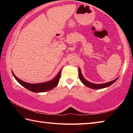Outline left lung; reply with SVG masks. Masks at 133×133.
I'll return each mask as SVG.
<instances>
[{
	"label": "left lung",
	"instance_id": "left-lung-1",
	"mask_svg": "<svg viewBox=\"0 0 133 133\" xmlns=\"http://www.w3.org/2000/svg\"><path fill=\"white\" fill-rule=\"evenodd\" d=\"M78 76H79L80 81L82 82L83 84L85 85L86 87H88L89 88L93 89H104V88H105V87H109L110 85L113 84V83L115 82L118 78L117 77V78H116L115 80L108 83H103V84H95V83H93L89 82V81H87L84 77H83L82 72H81V70L80 67L79 69H78Z\"/></svg>",
	"mask_w": 133,
	"mask_h": 133
}]
</instances>
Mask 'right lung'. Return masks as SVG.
I'll return each mask as SVG.
<instances>
[{"label":"right lung","instance_id":"1","mask_svg":"<svg viewBox=\"0 0 133 133\" xmlns=\"http://www.w3.org/2000/svg\"><path fill=\"white\" fill-rule=\"evenodd\" d=\"M12 72L13 76H14L15 79L17 81V82L19 84H21L22 86L25 87L26 89H28L29 90L35 92V93H41V92H45L50 90H52L54 87H55L58 84V83L59 82L60 78V75H61V70H60V71L58 72L57 76L53 80L43 83L33 84V83H27L24 82V81L21 80L15 75V74L13 73L12 70Z\"/></svg>","mask_w":133,"mask_h":133}]
</instances>
